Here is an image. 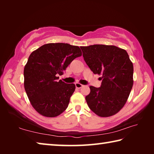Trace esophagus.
I'll use <instances>...</instances> for the list:
<instances>
[{"mask_svg": "<svg viewBox=\"0 0 154 154\" xmlns=\"http://www.w3.org/2000/svg\"><path fill=\"white\" fill-rule=\"evenodd\" d=\"M83 86V85L82 84H81V83H75V87H76V88H77V89H80V88H82Z\"/></svg>", "mask_w": 154, "mask_h": 154, "instance_id": "34e87169", "label": "esophagus"}]
</instances>
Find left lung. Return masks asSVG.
Segmentation results:
<instances>
[{"label": "left lung", "mask_w": 154, "mask_h": 154, "mask_svg": "<svg viewBox=\"0 0 154 154\" xmlns=\"http://www.w3.org/2000/svg\"><path fill=\"white\" fill-rule=\"evenodd\" d=\"M85 62L94 73L101 75L100 88L90 86L85 96L89 108L100 117L116 114L123 108L133 85V64L127 51L114 45L81 47Z\"/></svg>", "instance_id": "obj_1"}]
</instances>
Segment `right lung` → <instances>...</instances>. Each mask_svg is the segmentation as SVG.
Instances as JSON below:
<instances>
[{
    "label": "right lung",
    "mask_w": 154,
    "mask_h": 154,
    "mask_svg": "<svg viewBox=\"0 0 154 154\" xmlns=\"http://www.w3.org/2000/svg\"><path fill=\"white\" fill-rule=\"evenodd\" d=\"M82 53L78 46L48 43L33 51L24 70V88L33 108L47 118H54L66 110L75 92L74 83H65L58 75Z\"/></svg>",
    "instance_id": "right-lung-1"
}]
</instances>
